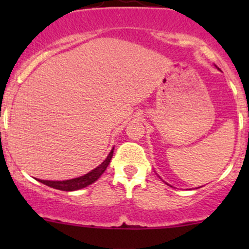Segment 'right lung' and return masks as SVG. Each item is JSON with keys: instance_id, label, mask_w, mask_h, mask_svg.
<instances>
[{"instance_id": "1", "label": "right lung", "mask_w": 249, "mask_h": 249, "mask_svg": "<svg viewBox=\"0 0 249 249\" xmlns=\"http://www.w3.org/2000/svg\"><path fill=\"white\" fill-rule=\"evenodd\" d=\"M113 156V148L111 150V152L108 153L107 158L105 159L104 161L102 162L99 166H97L95 170H92L91 172H89L85 176L79 177V178H75V179H70V180H63V181H51V180H41V179H37L39 182L42 184L47 185V186H50L53 188H56V190H61V191H77V190H81V188H84L91 185L92 182H95L99 177L102 176L103 172L107 170V167L110 164L111 158Z\"/></svg>"}]
</instances>
